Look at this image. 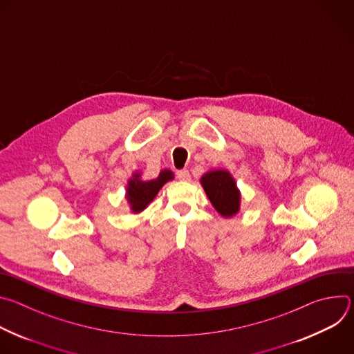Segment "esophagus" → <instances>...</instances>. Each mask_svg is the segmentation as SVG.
<instances>
[{
    "label": "esophagus",
    "mask_w": 354,
    "mask_h": 354,
    "mask_svg": "<svg viewBox=\"0 0 354 354\" xmlns=\"http://www.w3.org/2000/svg\"><path fill=\"white\" fill-rule=\"evenodd\" d=\"M176 176H178L179 180H185V182L190 179V174H189L187 169H180V171H178V172H176Z\"/></svg>",
    "instance_id": "obj_1"
}]
</instances>
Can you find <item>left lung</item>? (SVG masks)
Returning <instances> with one entry per match:
<instances>
[{
    "instance_id": "obj_1",
    "label": "left lung",
    "mask_w": 354,
    "mask_h": 354,
    "mask_svg": "<svg viewBox=\"0 0 354 354\" xmlns=\"http://www.w3.org/2000/svg\"><path fill=\"white\" fill-rule=\"evenodd\" d=\"M210 203L225 218L234 217L241 207V192L232 175L225 169H213L200 178Z\"/></svg>"
}]
</instances>
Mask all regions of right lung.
<instances>
[{"mask_svg":"<svg viewBox=\"0 0 354 354\" xmlns=\"http://www.w3.org/2000/svg\"><path fill=\"white\" fill-rule=\"evenodd\" d=\"M174 179V174L169 169H162L156 179L142 180L141 174L136 172L127 182L126 198L130 205V210L137 214L141 213L156 198L160 189Z\"/></svg>","mask_w":354,"mask_h":354,"instance_id":"1","label":"right lung"}]
</instances>
